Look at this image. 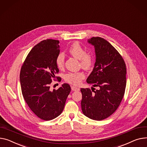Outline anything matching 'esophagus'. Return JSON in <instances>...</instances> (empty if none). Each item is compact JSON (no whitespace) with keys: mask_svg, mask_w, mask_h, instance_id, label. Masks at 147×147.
<instances>
[{"mask_svg":"<svg viewBox=\"0 0 147 147\" xmlns=\"http://www.w3.org/2000/svg\"><path fill=\"white\" fill-rule=\"evenodd\" d=\"M71 90L73 91H79V90H80V89L79 88H77L74 86H71Z\"/></svg>","mask_w":147,"mask_h":147,"instance_id":"1","label":"esophagus"}]
</instances>
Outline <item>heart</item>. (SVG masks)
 I'll use <instances>...</instances> for the list:
<instances>
[{"mask_svg": "<svg viewBox=\"0 0 147 147\" xmlns=\"http://www.w3.org/2000/svg\"><path fill=\"white\" fill-rule=\"evenodd\" d=\"M68 51L74 57L80 60L81 66L86 70L92 67L94 57L92 53L86 52L84 48L77 42L73 43L68 49ZM65 55L64 53H60L55 58V64L59 69H63L64 67ZM86 75L83 71L68 72L64 76L66 82L74 86L79 85L84 79Z\"/></svg>", "mask_w": 147, "mask_h": 147, "instance_id": "b5f03b06", "label": "heart"}]
</instances>
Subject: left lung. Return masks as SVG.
<instances>
[{"mask_svg": "<svg viewBox=\"0 0 147 147\" xmlns=\"http://www.w3.org/2000/svg\"><path fill=\"white\" fill-rule=\"evenodd\" d=\"M88 42L94 46L96 63L86 81L98 89L82 88V109L90 119L102 121L116 111L123 99L126 64L122 55L105 39L92 37Z\"/></svg>", "mask_w": 147, "mask_h": 147, "instance_id": "left-lung-1", "label": "left lung"}]
</instances>
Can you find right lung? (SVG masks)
Instances as JSON below:
<instances>
[{
  "instance_id": "1",
  "label": "right lung",
  "mask_w": 147,
  "mask_h": 147,
  "mask_svg": "<svg viewBox=\"0 0 147 147\" xmlns=\"http://www.w3.org/2000/svg\"><path fill=\"white\" fill-rule=\"evenodd\" d=\"M59 43L58 40L47 39L36 44L28 54L20 71L24 98L33 113L44 121L52 120L61 113L71 91L67 83L57 90L50 89L53 79L61 80L56 76L59 72L55 64Z\"/></svg>"
}]
</instances>
